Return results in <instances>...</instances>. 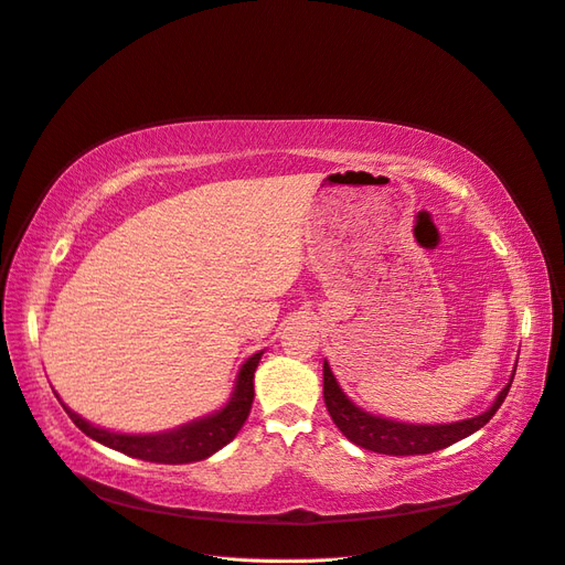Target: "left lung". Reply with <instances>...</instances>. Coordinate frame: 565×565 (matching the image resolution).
I'll return each mask as SVG.
<instances>
[{
	"label": "left lung",
	"instance_id": "obj_1",
	"mask_svg": "<svg viewBox=\"0 0 565 565\" xmlns=\"http://www.w3.org/2000/svg\"><path fill=\"white\" fill-rule=\"evenodd\" d=\"M514 374H516V367H514ZM511 382H514V377H511L509 384L500 391L498 401L492 403L488 413L478 417L452 422V424H405V422L374 417L365 413V409L353 405L347 398V393L339 388L328 361L322 363V398H324V405H328L332 422L337 424V429L351 443H355V446L380 452V455H396V457L429 455L471 436L473 431L481 429V426H486L494 413H498L500 405L507 398Z\"/></svg>",
	"mask_w": 565,
	"mask_h": 565
}]
</instances>
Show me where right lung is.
Wrapping results in <instances>:
<instances>
[{
	"label": "right lung",
	"mask_w": 565,
	"mask_h": 565,
	"mask_svg": "<svg viewBox=\"0 0 565 565\" xmlns=\"http://www.w3.org/2000/svg\"><path fill=\"white\" fill-rule=\"evenodd\" d=\"M262 353L264 351L247 358L241 372H237L233 398L226 403V407H221L218 413L210 417H202L198 422L179 426L174 431L150 434V436L113 434L106 429H98V426L82 419L63 403L61 405L67 413V417L75 422L79 431H84L98 443H104V446L117 452H125L129 457L146 459V461H158V465H188V461L207 459L216 450L228 446V443L237 436V431L243 429L254 401V370L262 361Z\"/></svg>",
	"instance_id": "obj_1"
}]
</instances>
